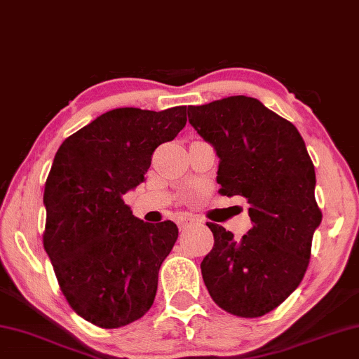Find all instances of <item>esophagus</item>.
<instances>
[{"instance_id":"obj_1","label":"esophagus","mask_w":359,"mask_h":359,"mask_svg":"<svg viewBox=\"0 0 359 359\" xmlns=\"http://www.w3.org/2000/svg\"><path fill=\"white\" fill-rule=\"evenodd\" d=\"M198 219L195 217V215H182V217L179 219V229L180 230H185L189 229V226H191L193 224H196Z\"/></svg>"}]
</instances>
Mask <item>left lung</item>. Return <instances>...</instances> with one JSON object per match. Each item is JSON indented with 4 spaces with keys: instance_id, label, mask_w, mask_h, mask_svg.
Returning a JSON list of instances; mask_svg holds the SVG:
<instances>
[{
    "instance_id": "1",
    "label": "left lung",
    "mask_w": 359,
    "mask_h": 359,
    "mask_svg": "<svg viewBox=\"0 0 359 359\" xmlns=\"http://www.w3.org/2000/svg\"><path fill=\"white\" fill-rule=\"evenodd\" d=\"M189 121L220 158L219 191L246 198L252 222L240 241L208 222L214 248L201 262L204 284L222 310L264 316L297 289L309 266L323 219L315 166L297 128L257 99L189 107Z\"/></svg>"
}]
</instances>
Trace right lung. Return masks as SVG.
I'll use <instances>...</instances> for the list:
<instances>
[{
  "mask_svg": "<svg viewBox=\"0 0 359 359\" xmlns=\"http://www.w3.org/2000/svg\"><path fill=\"white\" fill-rule=\"evenodd\" d=\"M187 123V107L115 108L67 137L44 185V249L60 291L84 320L116 329L150 310L179 229L134 217L123 195Z\"/></svg>",
  "mask_w": 359,
  "mask_h": 359,
  "instance_id": "obj_1",
  "label": "right lung"
}]
</instances>
